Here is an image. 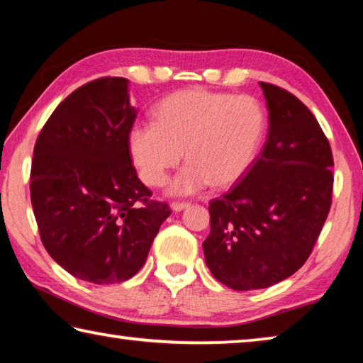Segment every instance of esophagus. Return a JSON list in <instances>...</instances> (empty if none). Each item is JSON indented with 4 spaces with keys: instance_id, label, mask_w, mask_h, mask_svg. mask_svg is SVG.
I'll return each mask as SVG.
<instances>
[{
    "instance_id": "esophagus-1",
    "label": "esophagus",
    "mask_w": 363,
    "mask_h": 363,
    "mask_svg": "<svg viewBox=\"0 0 363 363\" xmlns=\"http://www.w3.org/2000/svg\"><path fill=\"white\" fill-rule=\"evenodd\" d=\"M187 206H189V203H184V201H174V203H171V210L177 213V211L186 210Z\"/></svg>"
}]
</instances>
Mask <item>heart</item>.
Masks as SVG:
<instances>
[{"label": "heart", "mask_w": 363, "mask_h": 363, "mask_svg": "<svg viewBox=\"0 0 363 363\" xmlns=\"http://www.w3.org/2000/svg\"><path fill=\"white\" fill-rule=\"evenodd\" d=\"M266 112L250 96L184 89L158 104L155 123H136L128 149L140 179L162 186L186 153L187 164L169 182V195L227 187L247 174L266 133Z\"/></svg>", "instance_id": "heart-1"}]
</instances>
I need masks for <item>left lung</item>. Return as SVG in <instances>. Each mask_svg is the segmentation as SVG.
<instances>
[{
	"instance_id": "obj_1",
	"label": "left lung",
	"mask_w": 363,
	"mask_h": 363,
	"mask_svg": "<svg viewBox=\"0 0 363 363\" xmlns=\"http://www.w3.org/2000/svg\"><path fill=\"white\" fill-rule=\"evenodd\" d=\"M269 131L238 186L210 203L208 269L232 290L272 286L309 257L328 216L333 155L315 116L298 97L259 83Z\"/></svg>"
}]
</instances>
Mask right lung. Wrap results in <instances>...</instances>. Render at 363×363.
Returning <instances> with one entry per match:
<instances>
[{"label": "right lung", "instance_id": "add662e5", "mask_svg": "<svg viewBox=\"0 0 363 363\" xmlns=\"http://www.w3.org/2000/svg\"><path fill=\"white\" fill-rule=\"evenodd\" d=\"M136 116L130 79L101 78L60 102L35 144L30 196L41 242L60 267L96 285L131 279L171 214L149 200L133 167Z\"/></svg>", "mask_w": 363, "mask_h": 363}]
</instances>
